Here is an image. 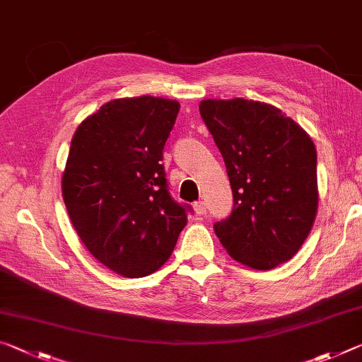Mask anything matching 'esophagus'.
Segmentation results:
<instances>
[{
  "mask_svg": "<svg viewBox=\"0 0 362 362\" xmlns=\"http://www.w3.org/2000/svg\"><path fill=\"white\" fill-rule=\"evenodd\" d=\"M206 209H208V208H206V203L204 202H197V203L193 204V211L197 212V214H204Z\"/></svg>",
  "mask_w": 362,
  "mask_h": 362,
  "instance_id": "obj_1",
  "label": "esophagus"
}]
</instances>
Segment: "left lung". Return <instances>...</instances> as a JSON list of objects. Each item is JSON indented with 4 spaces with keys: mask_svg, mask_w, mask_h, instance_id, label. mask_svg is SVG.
<instances>
[{
    "mask_svg": "<svg viewBox=\"0 0 362 362\" xmlns=\"http://www.w3.org/2000/svg\"><path fill=\"white\" fill-rule=\"evenodd\" d=\"M199 114L223 158L233 193L228 219L214 226L235 261L269 271L308 238L319 206L317 153L282 109L232 98L203 100Z\"/></svg>",
    "mask_w": 362,
    "mask_h": 362,
    "instance_id": "obj_1",
    "label": "left lung"
}]
</instances>
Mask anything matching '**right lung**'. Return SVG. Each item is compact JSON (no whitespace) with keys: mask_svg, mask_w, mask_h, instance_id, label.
Here are the masks:
<instances>
[{"mask_svg":"<svg viewBox=\"0 0 362 362\" xmlns=\"http://www.w3.org/2000/svg\"><path fill=\"white\" fill-rule=\"evenodd\" d=\"M179 109L150 95L111 100L72 136L62 199L85 248L122 277L163 267L188 222L160 164Z\"/></svg>","mask_w":362,"mask_h":362,"instance_id":"add662e5","label":"right lung"}]
</instances>
